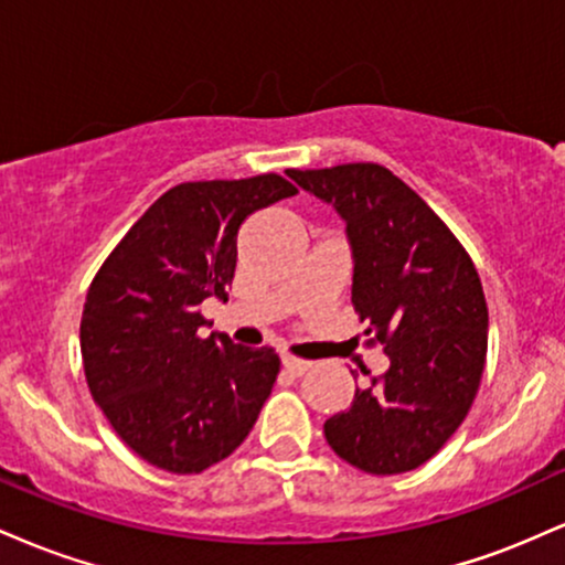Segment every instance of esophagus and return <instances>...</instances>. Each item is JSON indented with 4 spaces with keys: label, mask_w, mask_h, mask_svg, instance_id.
<instances>
[{
    "label": "esophagus",
    "mask_w": 565,
    "mask_h": 565,
    "mask_svg": "<svg viewBox=\"0 0 565 565\" xmlns=\"http://www.w3.org/2000/svg\"><path fill=\"white\" fill-rule=\"evenodd\" d=\"M281 364H284V369H287V372L291 374V377H302V374L310 369L308 361L295 359V355H289V353L281 355Z\"/></svg>",
    "instance_id": "1"
}]
</instances>
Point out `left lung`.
Instances as JSON below:
<instances>
[{
	"label": "left lung",
	"mask_w": 565,
	"mask_h": 565,
	"mask_svg": "<svg viewBox=\"0 0 565 565\" xmlns=\"http://www.w3.org/2000/svg\"><path fill=\"white\" fill-rule=\"evenodd\" d=\"M287 174L345 223L350 300L366 321L364 334L391 361L382 380L355 387L350 408L323 423L327 444L372 476L419 468L462 425L481 385L489 310L476 265L444 220L385 167Z\"/></svg>",
	"instance_id": "left-lung-1"
}]
</instances>
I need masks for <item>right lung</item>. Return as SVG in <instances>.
<instances>
[{"mask_svg": "<svg viewBox=\"0 0 565 565\" xmlns=\"http://www.w3.org/2000/svg\"><path fill=\"white\" fill-rule=\"evenodd\" d=\"M295 193L278 174L174 185L89 284L79 329L89 393L146 462L201 472L255 427L278 355L220 332L201 337L199 305L225 300L244 220Z\"/></svg>", "mask_w": 565, "mask_h": 565, "instance_id": "1", "label": "right lung"}]
</instances>
